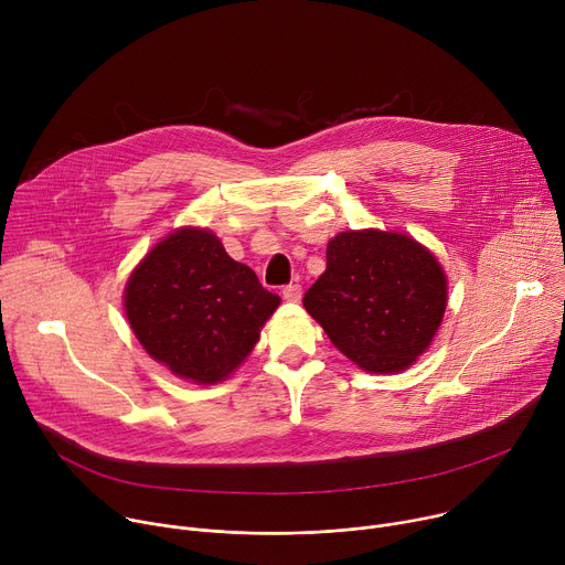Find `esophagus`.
<instances>
[{
    "mask_svg": "<svg viewBox=\"0 0 565 565\" xmlns=\"http://www.w3.org/2000/svg\"><path fill=\"white\" fill-rule=\"evenodd\" d=\"M281 295H284L286 301H299V297H301V286H299V284H288V286H284Z\"/></svg>",
    "mask_w": 565,
    "mask_h": 565,
    "instance_id": "1",
    "label": "esophagus"
}]
</instances>
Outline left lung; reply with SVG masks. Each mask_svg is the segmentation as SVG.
Wrapping results in <instances>:
<instances>
[{
  "mask_svg": "<svg viewBox=\"0 0 565 565\" xmlns=\"http://www.w3.org/2000/svg\"><path fill=\"white\" fill-rule=\"evenodd\" d=\"M303 306L329 340L369 373H399L423 355L447 308L438 259L402 232L349 230L327 246V270Z\"/></svg>",
  "mask_w": 565,
  "mask_h": 565,
  "instance_id": "obj_1",
  "label": "left lung"
}]
</instances>
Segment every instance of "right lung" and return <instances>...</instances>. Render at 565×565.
Returning a JSON list of instances; mask_svg holds the SVG:
<instances>
[{"mask_svg":"<svg viewBox=\"0 0 565 565\" xmlns=\"http://www.w3.org/2000/svg\"><path fill=\"white\" fill-rule=\"evenodd\" d=\"M279 301L201 227L158 241L125 286V312L142 349L194 384H216L244 362Z\"/></svg>","mask_w":565,"mask_h":565,"instance_id":"right-lung-1","label":"right lung"}]
</instances>
